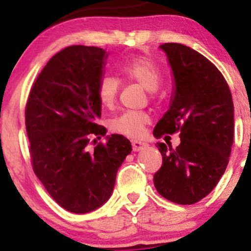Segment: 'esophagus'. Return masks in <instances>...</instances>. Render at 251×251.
<instances>
[{
	"instance_id": "obj_1",
	"label": "esophagus",
	"mask_w": 251,
	"mask_h": 251,
	"mask_svg": "<svg viewBox=\"0 0 251 251\" xmlns=\"http://www.w3.org/2000/svg\"><path fill=\"white\" fill-rule=\"evenodd\" d=\"M148 147V144L144 143V142H140V141H132V149L133 151H143Z\"/></svg>"
}]
</instances>
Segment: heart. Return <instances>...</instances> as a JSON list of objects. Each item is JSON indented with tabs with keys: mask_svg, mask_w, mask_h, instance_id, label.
<instances>
[{
	"mask_svg": "<svg viewBox=\"0 0 251 251\" xmlns=\"http://www.w3.org/2000/svg\"><path fill=\"white\" fill-rule=\"evenodd\" d=\"M120 75L127 81H135L148 92H155L163 80V73L155 62L147 57H136L119 68ZM119 81L110 75H104L97 83V97L103 108L111 109L118 98ZM151 118L143 111H125L110 121V128L116 133L138 138L143 135L144 126Z\"/></svg>",
	"mask_w": 251,
	"mask_h": 251,
	"instance_id": "1",
	"label": "heart"
}]
</instances>
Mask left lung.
Wrapping results in <instances>:
<instances>
[{"instance_id": "obj_1", "label": "left lung", "mask_w": 251, "mask_h": 251, "mask_svg": "<svg viewBox=\"0 0 251 251\" xmlns=\"http://www.w3.org/2000/svg\"><path fill=\"white\" fill-rule=\"evenodd\" d=\"M173 70L170 107L153 135L179 131L176 149L158 143L163 165L154 175L160 196L191 205L206 197L228 165L233 144L234 107L231 91L216 67L193 48L181 44L159 46Z\"/></svg>"}]
</instances>
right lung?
Returning a JSON list of instances; mask_svg holds the SVG:
<instances>
[{"mask_svg":"<svg viewBox=\"0 0 251 251\" xmlns=\"http://www.w3.org/2000/svg\"><path fill=\"white\" fill-rule=\"evenodd\" d=\"M108 54L81 45L58 52L37 76L25 109L34 173L50 196L75 214L93 211L110 198L119 168L132 151L116 133L90 147L107 133L97 124V83Z\"/></svg>","mask_w":251,"mask_h":251,"instance_id":"obj_1","label":"right lung"}]
</instances>
